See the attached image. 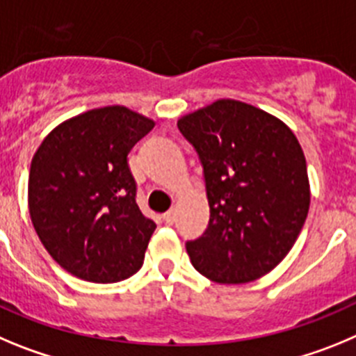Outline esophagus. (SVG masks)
I'll use <instances>...</instances> for the list:
<instances>
[{"label": "esophagus", "instance_id": "esophagus-1", "mask_svg": "<svg viewBox=\"0 0 356 356\" xmlns=\"http://www.w3.org/2000/svg\"><path fill=\"white\" fill-rule=\"evenodd\" d=\"M163 220H165L168 225H172V223H175V220H177V211L175 209H170V211H166L165 214H163Z\"/></svg>", "mask_w": 356, "mask_h": 356}]
</instances>
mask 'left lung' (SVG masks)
<instances>
[{"instance_id": "left-lung-1", "label": "left lung", "mask_w": 356, "mask_h": 356, "mask_svg": "<svg viewBox=\"0 0 356 356\" xmlns=\"http://www.w3.org/2000/svg\"><path fill=\"white\" fill-rule=\"evenodd\" d=\"M206 182L209 225L186 241L195 270L218 284L270 273L307 220L309 177L293 131L270 113L222 99L177 122Z\"/></svg>"}]
</instances>
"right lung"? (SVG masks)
Here are the masks:
<instances>
[{
    "label": "right lung",
    "mask_w": 356,
    "mask_h": 356,
    "mask_svg": "<svg viewBox=\"0 0 356 356\" xmlns=\"http://www.w3.org/2000/svg\"><path fill=\"white\" fill-rule=\"evenodd\" d=\"M154 122L124 106L60 124L31 159L28 206L51 257L83 280L111 284L142 268L156 223L136 204L129 168Z\"/></svg>",
    "instance_id": "1"
}]
</instances>
